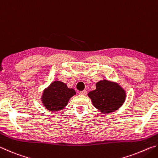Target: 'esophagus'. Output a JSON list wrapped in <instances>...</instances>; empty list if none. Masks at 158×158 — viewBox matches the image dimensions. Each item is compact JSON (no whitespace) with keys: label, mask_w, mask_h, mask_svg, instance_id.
I'll list each match as a JSON object with an SVG mask.
<instances>
[{"label":"esophagus","mask_w":158,"mask_h":158,"mask_svg":"<svg viewBox=\"0 0 158 158\" xmlns=\"http://www.w3.org/2000/svg\"><path fill=\"white\" fill-rule=\"evenodd\" d=\"M79 94L81 95H85L87 94V90H82V91L79 92Z\"/></svg>","instance_id":"esophagus-1"}]
</instances>
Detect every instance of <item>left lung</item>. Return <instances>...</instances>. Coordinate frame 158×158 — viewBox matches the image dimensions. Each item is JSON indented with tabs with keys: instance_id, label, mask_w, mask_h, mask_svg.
Returning a JSON list of instances; mask_svg holds the SVG:
<instances>
[{
	"instance_id": "1",
	"label": "left lung",
	"mask_w": 158,
	"mask_h": 158,
	"mask_svg": "<svg viewBox=\"0 0 158 158\" xmlns=\"http://www.w3.org/2000/svg\"><path fill=\"white\" fill-rule=\"evenodd\" d=\"M93 106L103 114L115 111L125 102V91L118 84L102 80L96 84V89L89 93Z\"/></svg>"
}]
</instances>
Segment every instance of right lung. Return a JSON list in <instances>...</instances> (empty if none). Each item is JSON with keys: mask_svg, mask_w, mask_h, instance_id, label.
<instances>
[{"mask_svg": "<svg viewBox=\"0 0 158 158\" xmlns=\"http://www.w3.org/2000/svg\"><path fill=\"white\" fill-rule=\"evenodd\" d=\"M75 94V90L69 89L63 82L55 81L44 90L42 102L48 110L59 111L65 107L69 99Z\"/></svg>", "mask_w": 158, "mask_h": 158, "instance_id": "right-lung-1", "label": "right lung"}]
</instances>
